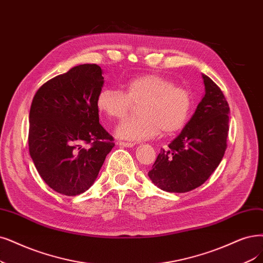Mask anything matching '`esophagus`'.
I'll list each match as a JSON object with an SVG mask.
<instances>
[{
  "label": "esophagus",
  "mask_w": 263,
  "mask_h": 263,
  "mask_svg": "<svg viewBox=\"0 0 263 263\" xmlns=\"http://www.w3.org/2000/svg\"><path fill=\"white\" fill-rule=\"evenodd\" d=\"M117 144H118L119 146H121V147H133L134 146V144L131 143V142H121V141H119Z\"/></svg>",
  "instance_id": "obj_1"
}]
</instances>
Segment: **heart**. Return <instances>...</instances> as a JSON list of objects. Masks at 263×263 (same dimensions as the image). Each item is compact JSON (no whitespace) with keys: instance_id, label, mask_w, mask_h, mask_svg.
<instances>
[{"instance_id":"b5f03b06","label":"heart","mask_w":263,"mask_h":263,"mask_svg":"<svg viewBox=\"0 0 263 263\" xmlns=\"http://www.w3.org/2000/svg\"><path fill=\"white\" fill-rule=\"evenodd\" d=\"M140 104L139 117L122 122L116 130L118 138L129 141L153 139L162 131L173 134L187 123L193 97L185 87L178 86L166 77L147 73L126 82L124 92L117 89H103L96 99L97 108L112 119H124Z\"/></svg>"}]
</instances>
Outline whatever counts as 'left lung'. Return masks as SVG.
Segmentation results:
<instances>
[{
	"label": "left lung",
	"instance_id": "8db88e82",
	"mask_svg": "<svg viewBox=\"0 0 263 263\" xmlns=\"http://www.w3.org/2000/svg\"><path fill=\"white\" fill-rule=\"evenodd\" d=\"M206 93L182 132L160 149L148 171L155 185L171 193L200 186L217 169L227 149L230 107L224 94L202 74Z\"/></svg>",
	"mask_w": 263,
	"mask_h": 263
}]
</instances>
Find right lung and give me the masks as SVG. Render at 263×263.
Segmentation results:
<instances>
[{
	"instance_id": "right-lung-1",
	"label": "right lung",
	"mask_w": 263,
	"mask_h": 263,
	"mask_svg": "<svg viewBox=\"0 0 263 263\" xmlns=\"http://www.w3.org/2000/svg\"><path fill=\"white\" fill-rule=\"evenodd\" d=\"M103 83L101 67L83 64L46 81L33 96L29 153L44 182L63 195L89 190L115 146L100 124L96 99Z\"/></svg>"
}]
</instances>
